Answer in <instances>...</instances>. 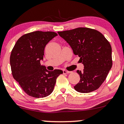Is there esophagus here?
I'll return each mask as SVG.
<instances>
[{
    "label": "esophagus",
    "mask_w": 124,
    "mask_h": 124,
    "mask_svg": "<svg viewBox=\"0 0 124 124\" xmlns=\"http://www.w3.org/2000/svg\"><path fill=\"white\" fill-rule=\"evenodd\" d=\"M70 72H71V71H67V70H63V74H68V73H70Z\"/></svg>",
    "instance_id": "1"
}]
</instances>
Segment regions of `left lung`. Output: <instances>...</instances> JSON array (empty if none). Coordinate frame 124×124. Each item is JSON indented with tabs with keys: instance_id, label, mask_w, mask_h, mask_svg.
Listing matches in <instances>:
<instances>
[{
	"instance_id": "8db88e82",
	"label": "left lung",
	"mask_w": 124,
	"mask_h": 124,
	"mask_svg": "<svg viewBox=\"0 0 124 124\" xmlns=\"http://www.w3.org/2000/svg\"><path fill=\"white\" fill-rule=\"evenodd\" d=\"M70 46L74 54L80 57L83 71L77 70L79 82L74 86L77 92L89 93L100 87L112 67V47L103 35L92 29L78 27L58 32Z\"/></svg>"
}]
</instances>
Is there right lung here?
Instances as JSON below:
<instances>
[{"label":"right lung","mask_w":124,"mask_h":124,"mask_svg":"<svg viewBox=\"0 0 124 124\" xmlns=\"http://www.w3.org/2000/svg\"><path fill=\"white\" fill-rule=\"evenodd\" d=\"M57 34L54 32L35 31L26 33L17 40L10 56L14 78L31 97L44 98L53 92L61 70L48 71L41 65L47 44Z\"/></svg>","instance_id":"right-lung-1"}]
</instances>
